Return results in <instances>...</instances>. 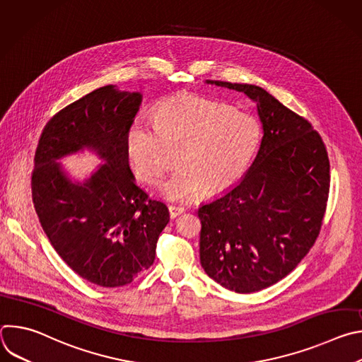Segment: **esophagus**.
<instances>
[{"mask_svg": "<svg viewBox=\"0 0 362 362\" xmlns=\"http://www.w3.org/2000/svg\"><path fill=\"white\" fill-rule=\"evenodd\" d=\"M185 212L183 208H177V206H169V215L172 219L177 218L179 215H182Z\"/></svg>", "mask_w": 362, "mask_h": 362, "instance_id": "34e87169", "label": "esophagus"}]
</instances>
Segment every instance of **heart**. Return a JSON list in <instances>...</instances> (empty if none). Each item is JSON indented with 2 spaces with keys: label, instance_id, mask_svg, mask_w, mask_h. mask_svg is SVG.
<instances>
[{
  "label": "heart",
  "instance_id": "1",
  "mask_svg": "<svg viewBox=\"0 0 362 362\" xmlns=\"http://www.w3.org/2000/svg\"><path fill=\"white\" fill-rule=\"evenodd\" d=\"M261 141L262 126L253 115L192 95L162 103L154 117L137 116L127 130L126 150L136 173L148 183L170 168L169 148L180 150V169L160 185L159 194L185 203L202 190L212 196L235 186Z\"/></svg>",
  "mask_w": 362,
  "mask_h": 362
}]
</instances>
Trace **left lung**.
Instances as JSON below:
<instances>
[{"mask_svg": "<svg viewBox=\"0 0 362 362\" xmlns=\"http://www.w3.org/2000/svg\"><path fill=\"white\" fill-rule=\"evenodd\" d=\"M204 83L247 95L262 123L259 151L243 177L197 209L202 268L226 289L250 293L285 278L315 243L329 160L311 123L262 87Z\"/></svg>", "mask_w": 362, "mask_h": 362, "instance_id": "8db88e82", "label": "left lung"}]
</instances>
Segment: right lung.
<instances>
[{
	"instance_id": "obj_1",
	"label": "right lung",
	"mask_w": 362,
	"mask_h": 362,
	"mask_svg": "<svg viewBox=\"0 0 362 362\" xmlns=\"http://www.w3.org/2000/svg\"><path fill=\"white\" fill-rule=\"evenodd\" d=\"M141 100L140 91L100 87L51 119L35 150L33 202L49 243L77 275L105 288L148 269L169 223L166 204L148 199L129 166L126 134ZM83 151L103 163L76 181L59 160Z\"/></svg>"
}]
</instances>
